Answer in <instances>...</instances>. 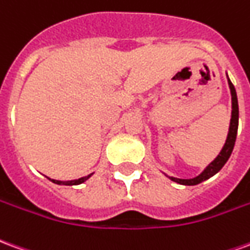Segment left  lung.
<instances>
[{"mask_svg":"<svg viewBox=\"0 0 250 250\" xmlns=\"http://www.w3.org/2000/svg\"><path fill=\"white\" fill-rule=\"evenodd\" d=\"M228 83H229V88H230L231 93V119H230V125H229V132H228V138L222 150L218 154V157L215 158L213 162L210 163L208 167L205 168L202 173L190 179H181V178H174V177H168V178L177 182L179 185H188V186H193V185H198L201 182H204L206 179H209L210 177H213L214 174L220 171L221 168L224 167V165L228 162V159L230 157L231 151H233V147L236 143L237 138V130H238V102H237V93L236 88L231 84V82L228 77Z\"/></svg>","mask_w":250,"mask_h":250,"instance_id":"left-lung-1","label":"left lung"}]
</instances>
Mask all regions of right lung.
<instances>
[{
  "mask_svg": "<svg viewBox=\"0 0 250 250\" xmlns=\"http://www.w3.org/2000/svg\"><path fill=\"white\" fill-rule=\"evenodd\" d=\"M93 174V173H92ZM92 174H89V175H87V177H82V178H79V179H73V181H56V179H51L52 182L53 184H56V185H66V186H73V185H80L83 184V182H85Z\"/></svg>",
  "mask_w": 250,
  "mask_h": 250,
  "instance_id": "right-lung-1",
  "label": "right lung"
}]
</instances>
